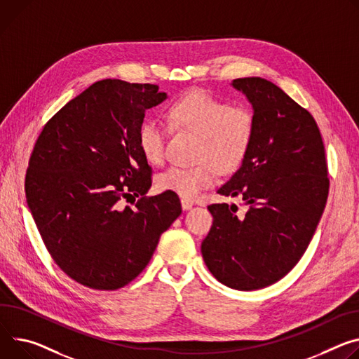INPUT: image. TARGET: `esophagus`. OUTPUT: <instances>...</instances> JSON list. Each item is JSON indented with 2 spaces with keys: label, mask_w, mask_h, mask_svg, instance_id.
Wrapping results in <instances>:
<instances>
[{
  "label": "esophagus",
  "mask_w": 359,
  "mask_h": 359,
  "mask_svg": "<svg viewBox=\"0 0 359 359\" xmlns=\"http://www.w3.org/2000/svg\"><path fill=\"white\" fill-rule=\"evenodd\" d=\"M180 202H182V209H183V210H189V209L193 208V202H190V201H187V199H182Z\"/></svg>",
  "instance_id": "obj_1"
}]
</instances>
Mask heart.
<instances>
[{
  "instance_id": "1",
  "label": "heart",
  "mask_w": 359,
  "mask_h": 359,
  "mask_svg": "<svg viewBox=\"0 0 359 359\" xmlns=\"http://www.w3.org/2000/svg\"><path fill=\"white\" fill-rule=\"evenodd\" d=\"M170 120L176 127L190 130L202 139L201 165L172 166L157 177L158 189L175 191L187 199L196 198L202 189L215 184L217 165L222 170L236 168L253 137V116L248 109H232L203 90L190 91L173 103ZM168 132L166 123L156 116L140 124L139 147L149 163L157 165L165 157Z\"/></svg>"
}]
</instances>
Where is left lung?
<instances>
[{"label": "left lung", "instance_id": "8db88e82", "mask_svg": "<svg viewBox=\"0 0 359 359\" xmlns=\"http://www.w3.org/2000/svg\"><path fill=\"white\" fill-rule=\"evenodd\" d=\"M253 113V137L241 168L217 193L249 208L208 206L213 216L202 256L212 275L238 290L282 279L305 253L328 198L325 147L313 117L273 83L236 79Z\"/></svg>", "mask_w": 359, "mask_h": 359}]
</instances>
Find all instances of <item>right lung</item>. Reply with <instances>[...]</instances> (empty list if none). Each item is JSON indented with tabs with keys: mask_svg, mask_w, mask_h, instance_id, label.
Returning a JSON list of instances; mask_svg holds the SVG:
<instances>
[{
	"mask_svg": "<svg viewBox=\"0 0 359 359\" xmlns=\"http://www.w3.org/2000/svg\"><path fill=\"white\" fill-rule=\"evenodd\" d=\"M168 97L153 84L97 81L44 126L32 150L28 209L55 264L87 287L132 282L182 213L170 190L142 198L135 210L118 203L151 186L137 136L146 110Z\"/></svg>",
	"mask_w": 359,
	"mask_h": 359,
	"instance_id": "obj_1",
	"label": "right lung"
}]
</instances>
